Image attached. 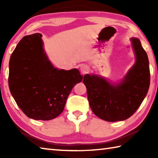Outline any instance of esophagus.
<instances>
[{
    "mask_svg": "<svg viewBox=\"0 0 158 158\" xmlns=\"http://www.w3.org/2000/svg\"><path fill=\"white\" fill-rule=\"evenodd\" d=\"M89 68H88V67H86V66H82L81 68V73L82 74H86L88 72H89Z\"/></svg>",
    "mask_w": 158,
    "mask_h": 158,
    "instance_id": "esophagus-1",
    "label": "esophagus"
}]
</instances>
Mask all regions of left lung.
Instances as JSON below:
<instances>
[{"mask_svg":"<svg viewBox=\"0 0 158 158\" xmlns=\"http://www.w3.org/2000/svg\"><path fill=\"white\" fill-rule=\"evenodd\" d=\"M136 63L121 84L112 85L105 79L85 74L88 100L92 111L109 122L124 121L135 113L148 93L150 85L148 58L139 40L131 38Z\"/></svg>","mask_w":158,"mask_h":158,"instance_id":"obj_1","label":"left lung"}]
</instances>
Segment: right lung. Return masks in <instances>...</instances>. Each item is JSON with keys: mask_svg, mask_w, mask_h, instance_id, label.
Wrapping results in <instances>:
<instances>
[{"mask_svg": "<svg viewBox=\"0 0 158 158\" xmlns=\"http://www.w3.org/2000/svg\"><path fill=\"white\" fill-rule=\"evenodd\" d=\"M40 33L23 37L10 59L8 84L19 107L28 117L49 121L62 113L67 98L83 76L77 69L53 67L43 49Z\"/></svg>", "mask_w": 158, "mask_h": 158, "instance_id": "add662e5", "label": "right lung"}]
</instances>
